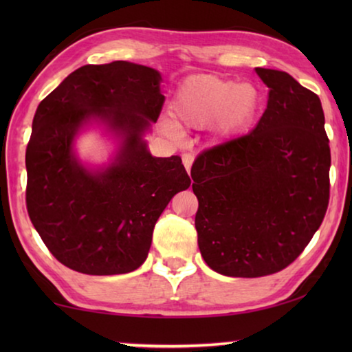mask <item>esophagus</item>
<instances>
[{"label":"esophagus","instance_id":"1","mask_svg":"<svg viewBox=\"0 0 352 352\" xmlns=\"http://www.w3.org/2000/svg\"><path fill=\"white\" fill-rule=\"evenodd\" d=\"M182 160H183V164H184V169L188 170V174L190 172V166L194 163V155L192 153H183L182 155Z\"/></svg>","mask_w":352,"mask_h":352}]
</instances>
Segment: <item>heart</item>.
Here are the masks:
<instances>
[{
    "mask_svg": "<svg viewBox=\"0 0 352 352\" xmlns=\"http://www.w3.org/2000/svg\"><path fill=\"white\" fill-rule=\"evenodd\" d=\"M258 107L259 93L250 83L214 74H195L178 87L170 110L180 126L200 129L214 121L217 135L231 136L248 127ZM162 126L170 136L180 132L170 119H164Z\"/></svg>",
    "mask_w": 352,
    "mask_h": 352,
    "instance_id": "b5f03b06",
    "label": "heart"
}]
</instances>
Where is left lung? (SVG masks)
<instances>
[{"mask_svg": "<svg viewBox=\"0 0 352 352\" xmlns=\"http://www.w3.org/2000/svg\"><path fill=\"white\" fill-rule=\"evenodd\" d=\"M269 100L248 135L201 152L190 169L200 253L214 272L272 275L292 264L329 204L331 148L317 94L256 68Z\"/></svg>", "mask_w": 352, "mask_h": 352, "instance_id": "8db88e82", "label": "left lung"}]
</instances>
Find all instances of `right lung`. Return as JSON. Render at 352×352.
<instances>
[{
    "mask_svg": "<svg viewBox=\"0 0 352 352\" xmlns=\"http://www.w3.org/2000/svg\"><path fill=\"white\" fill-rule=\"evenodd\" d=\"M162 74L124 60L85 65L41 100L26 148V206L47 250L71 270L122 275L138 269L153 226L190 178L182 158L152 157L144 140L162 113ZM96 122L120 140L110 165L91 170L74 151Z\"/></svg>",
    "mask_w": 352,
    "mask_h": 352,
    "instance_id": "obj_1",
    "label": "right lung"
}]
</instances>
